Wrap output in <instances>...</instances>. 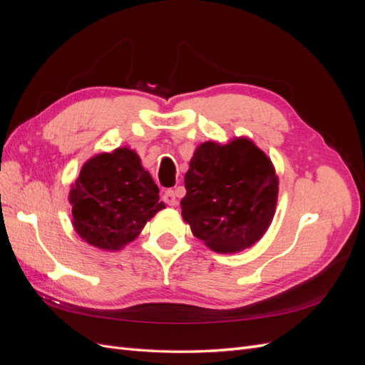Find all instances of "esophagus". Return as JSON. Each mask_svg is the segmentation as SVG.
I'll list each match as a JSON object with an SVG mask.
<instances>
[{
    "label": "esophagus",
    "instance_id": "34e87169",
    "mask_svg": "<svg viewBox=\"0 0 365 365\" xmlns=\"http://www.w3.org/2000/svg\"><path fill=\"white\" fill-rule=\"evenodd\" d=\"M163 201H164L165 204H168V205H170V207L176 205V195H175V192H172V190L165 192V193L163 195Z\"/></svg>",
    "mask_w": 365,
    "mask_h": 365
}]
</instances>
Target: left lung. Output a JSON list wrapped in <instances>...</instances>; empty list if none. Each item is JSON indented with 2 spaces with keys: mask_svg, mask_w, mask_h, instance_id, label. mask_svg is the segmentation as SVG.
Instances as JSON below:
<instances>
[{
  "mask_svg": "<svg viewBox=\"0 0 365 365\" xmlns=\"http://www.w3.org/2000/svg\"><path fill=\"white\" fill-rule=\"evenodd\" d=\"M182 219L216 252H239L267 233L279 197L272 161L247 137L196 148L185 173Z\"/></svg>",
  "mask_w": 365,
  "mask_h": 365,
  "instance_id": "obj_1",
  "label": "left lung"
}]
</instances>
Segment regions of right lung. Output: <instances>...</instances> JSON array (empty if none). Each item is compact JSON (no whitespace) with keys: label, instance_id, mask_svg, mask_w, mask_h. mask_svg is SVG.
I'll list each match as a JSON object with an SVG mask.
<instances>
[{"label":"right lung","instance_id":"add662e5","mask_svg":"<svg viewBox=\"0 0 365 365\" xmlns=\"http://www.w3.org/2000/svg\"><path fill=\"white\" fill-rule=\"evenodd\" d=\"M135 150L117 148L88 160L71 184V224L86 244L118 251L165 208Z\"/></svg>","mask_w":365,"mask_h":365}]
</instances>
